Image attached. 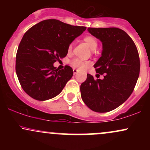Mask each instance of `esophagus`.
<instances>
[{
	"label": "esophagus",
	"mask_w": 150,
	"mask_h": 150,
	"mask_svg": "<svg viewBox=\"0 0 150 150\" xmlns=\"http://www.w3.org/2000/svg\"><path fill=\"white\" fill-rule=\"evenodd\" d=\"M77 73V70L75 69V68H74V69H73V74H74V75H76Z\"/></svg>",
	"instance_id": "obj_1"
}]
</instances>
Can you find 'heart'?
Listing matches in <instances>:
<instances>
[{"mask_svg": "<svg viewBox=\"0 0 150 150\" xmlns=\"http://www.w3.org/2000/svg\"><path fill=\"white\" fill-rule=\"evenodd\" d=\"M84 42H85L88 44L90 49L92 50H95L97 49L98 46V42L97 40L92 36H85L83 39ZM72 47H73V44H70L69 47H68V51H70L72 49ZM71 64L73 67L75 68H80V69L82 70L85 69V68H87L89 65H90V63L87 61H82V60L79 59V58H75L73 59L71 62Z\"/></svg>", "mask_w": 150, "mask_h": 150, "instance_id": "heart-1", "label": "heart"}]
</instances>
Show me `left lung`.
Returning a JSON list of instances; mask_svg holds the SVG:
<instances>
[{
    "label": "left lung",
    "mask_w": 150,
    "mask_h": 150,
    "mask_svg": "<svg viewBox=\"0 0 150 150\" xmlns=\"http://www.w3.org/2000/svg\"><path fill=\"white\" fill-rule=\"evenodd\" d=\"M102 43L101 56L94 67L104 79L87 74L81 84V97L92 111L105 113L124 103L133 91L140 74V58L135 43L116 27L87 29Z\"/></svg>",
    "instance_id": "8db88e82"
}]
</instances>
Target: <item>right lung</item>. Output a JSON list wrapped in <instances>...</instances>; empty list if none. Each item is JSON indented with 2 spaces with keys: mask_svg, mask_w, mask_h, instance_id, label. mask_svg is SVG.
Here are the masks:
<instances>
[{
  "mask_svg": "<svg viewBox=\"0 0 150 150\" xmlns=\"http://www.w3.org/2000/svg\"><path fill=\"white\" fill-rule=\"evenodd\" d=\"M86 28L51 19L39 22L24 34L17 51L15 70L29 96L45 101L62 92L73 70L68 65L56 69L53 63L66 56L70 44Z\"/></svg>",
  "mask_w": 150,
  "mask_h": 150,
  "instance_id": "1",
  "label": "right lung"
}]
</instances>
